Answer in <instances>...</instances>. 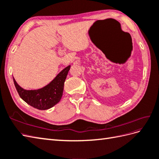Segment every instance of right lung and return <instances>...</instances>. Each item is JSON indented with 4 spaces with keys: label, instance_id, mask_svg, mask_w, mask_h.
<instances>
[{
    "label": "right lung",
    "instance_id": "obj_1",
    "mask_svg": "<svg viewBox=\"0 0 159 159\" xmlns=\"http://www.w3.org/2000/svg\"><path fill=\"white\" fill-rule=\"evenodd\" d=\"M71 66H67L57 74L51 82L40 89L27 90L20 87L13 77V83L20 98L29 105L39 110L52 108L61 99L64 83Z\"/></svg>",
    "mask_w": 159,
    "mask_h": 159
}]
</instances>
